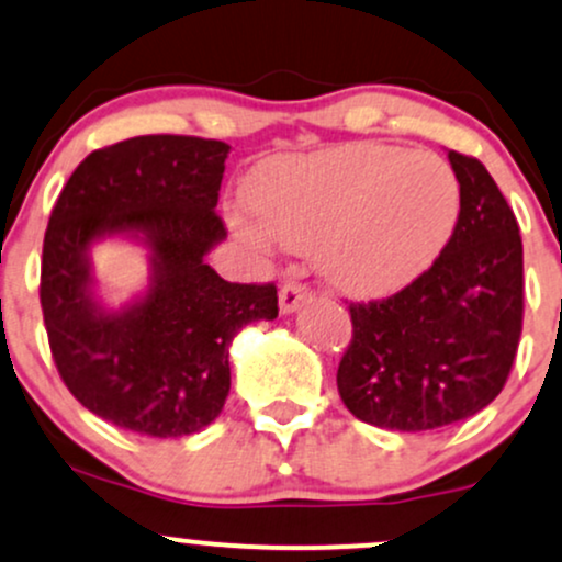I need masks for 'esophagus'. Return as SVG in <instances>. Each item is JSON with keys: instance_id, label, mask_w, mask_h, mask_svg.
Masks as SVG:
<instances>
[{"instance_id": "obj_1", "label": "esophagus", "mask_w": 562, "mask_h": 562, "mask_svg": "<svg viewBox=\"0 0 562 562\" xmlns=\"http://www.w3.org/2000/svg\"><path fill=\"white\" fill-rule=\"evenodd\" d=\"M312 299V290H308L303 282L299 280H288L285 285L280 288V312L282 314H293L299 312V308Z\"/></svg>"}]
</instances>
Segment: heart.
<instances>
[{
  "label": "heart",
  "mask_w": 562,
  "mask_h": 562,
  "mask_svg": "<svg viewBox=\"0 0 562 562\" xmlns=\"http://www.w3.org/2000/svg\"><path fill=\"white\" fill-rule=\"evenodd\" d=\"M254 211L229 224L261 250L317 248L325 280L383 299L434 267L460 218V182L425 150L357 142L269 160L248 184Z\"/></svg>",
  "instance_id": "b5f03b06"
}]
</instances>
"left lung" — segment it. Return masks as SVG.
<instances>
[{
	"label": "left lung",
	"instance_id": "8db88e82",
	"mask_svg": "<svg viewBox=\"0 0 562 562\" xmlns=\"http://www.w3.org/2000/svg\"><path fill=\"white\" fill-rule=\"evenodd\" d=\"M460 218L428 272L383 301L351 303L338 393L378 428L434 430L505 389L524 330V243L481 160L449 150Z\"/></svg>",
	"mask_w": 562,
	"mask_h": 562
}]
</instances>
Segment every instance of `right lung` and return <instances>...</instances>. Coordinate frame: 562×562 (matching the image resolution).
Returning <instances> with one entry per match:
<instances>
[{
	"label": "right lung",
	"instance_id": "1",
	"mask_svg": "<svg viewBox=\"0 0 562 562\" xmlns=\"http://www.w3.org/2000/svg\"><path fill=\"white\" fill-rule=\"evenodd\" d=\"M227 142L147 134L89 153L57 198L42 250L44 327L63 383L81 406L139 436L211 425L229 393V346L277 317V288L222 280L205 263L227 237L216 214ZM128 236L151 250L134 302L95 299L88 250Z\"/></svg>",
	"mask_w": 562,
	"mask_h": 562
}]
</instances>
